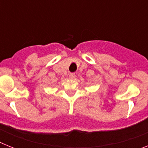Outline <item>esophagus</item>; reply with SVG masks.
Here are the masks:
<instances>
[{"label":"esophagus","mask_w":148,"mask_h":148,"mask_svg":"<svg viewBox=\"0 0 148 148\" xmlns=\"http://www.w3.org/2000/svg\"><path fill=\"white\" fill-rule=\"evenodd\" d=\"M75 78V73H70V79H74Z\"/></svg>","instance_id":"esophagus-1"}]
</instances>
